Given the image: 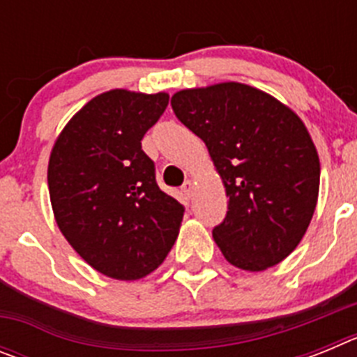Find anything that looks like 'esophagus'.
Returning <instances> with one entry per match:
<instances>
[{
  "mask_svg": "<svg viewBox=\"0 0 357 357\" xmlns=\"http://www.w3.org/2000/svg\"><path fill=\"white\" fill-rule=\"evenodd\" d=\"M193 181H185L184 184H182V193L185 195V197H191V193H193Z\"/></svg>",
  "mask_w": 357,
  "mask_h": 357,
  "instance_id": "obj_1",
  "label": "esophagus"
}]
</instances>
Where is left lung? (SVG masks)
Here are the masks:
<instances>
[{"instance_id":"1","label":"left lung","mask_w":357,"mask_h":357,"mask_svg":"<svg viewBox=\"0 0 357 357\" xmlns=\"http://www.w3.org/2000/svg\"><path fill=\"white\" fill-rule=\"evenodd\" d=\"M173 112L206 143L229 197L213 238L247 272L275 266L296 248L313 218L320 160L302 119L270 94L223 82L178 91Z\"/></svg>"}]
</instances>
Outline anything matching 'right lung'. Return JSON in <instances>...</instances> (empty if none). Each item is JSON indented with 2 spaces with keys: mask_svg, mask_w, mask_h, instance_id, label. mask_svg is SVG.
<instances>
[{
  "mask_svg": "<svg viewBox=\"0 0 357 357\" xmlns=\"http://www.w3.org/2000/svg\"><path fill=\"white\" fill-rule=\"evenodd\" d=\"M168 100L127 89L98 94L69 119L50 155L56 225L85 263L112 279L146 277L178 236L184 206L160 191L141 148Z\"/></svg>",
  "mask_w": 357,
  "mask_h": 357,
  "instance_id": "right-lung-1",
  "label": "right lung"
}]
</instances>
